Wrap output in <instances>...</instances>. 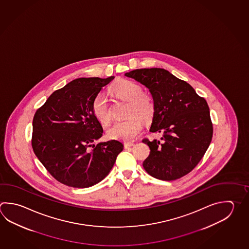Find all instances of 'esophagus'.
<instances>
[{"label":"esophagus","instance_id":"esophagus-1","mask_svg":"<svg viewBox=\"0 0 249 249\" xmlns=\"http://www.w3.org/2000/svg\"><path fill=\"white\" fill-rule=\"evenodd\" d=\"M134 145H135V143H133V142H125V143H124V147H125L126 149H128V148H130V147Z\"/></svg>","mask_w":249,"mask_h":249}]
</instances>
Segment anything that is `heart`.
<instances>
[{
    "mask_svg": "<svg viewBox=\"0 0 249 249\" xmlns=\"http://www.w3.org/2000/svg\"><path fill=\"white\" fill-rule=\"evenodd\" d=\"M111 91L119 99L129 102L127 116L130 117L116 122L109 128L108 134L113 139L124 142L134 140L140 134L143 127L142 118L137 117L140 115L143 120L149 121L154 113V103L149 95L143 94L141 85L136 82L127 79H119L111 86ZM91 109L94 116L104 124H107L111 120V111L107 96L103 92H99L95 96ZM138 115L136 116V114Z\"/></svg>",
    "mask_w": 249,
    "mask_h": 249,
    "instance_id": "1",
    "label": "heart"
}]
</instances>
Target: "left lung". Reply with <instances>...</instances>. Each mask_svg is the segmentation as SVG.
Returning <instances> with one entry per match:
<instances>
[{
  "instance_id": "8db88e82",
  "label": "left lung",
  "mask_w": 249,
  "mask_h": 249,
  "mask_svg": "<svg viewBox=\"0 0 249 249\" xmlns=\"http://www.w3.org/2000/svg\"><path fill=\"white\" fill-rule=\"evenodd\" d=\"M125 75L149 89L154 103L150 131L162 135L160 141L142 140L150 150L143 168L162 180L183 177L196 166L211 143L213 127L206 100L164 69H141Z\"/></svg>"
}]
</instances>
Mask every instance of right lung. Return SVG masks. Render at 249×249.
<instances>
[{
    "instance_id": "right-lung-1",
    "label": "right lung",
    "mask_w": 249,
    "mask_h": 249,
    "mask_svg": "<svg viewBox=\"0 0 249 249\" xmlns=\"http://www.w3.org/2000/svg\"><path fill=\"white\" fill-rule=\"evenodd\" d=\"M113 78L73 80L34 114L33 151L48 173L66 186L85 188L99 183L124 148L117 140L94 143L103 128L92 113V100Z\"/></svg>"
}]
</instances>
